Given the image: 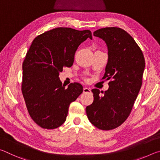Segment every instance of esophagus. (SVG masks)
Segmentation results:
<instances>
[{
    "label": "esophagus",
    "instance_id": "34e87169",
    "mask_svg": "<svg viewBox=\"0 0 160 160\" xmlns=\"http://www.w3.org/2000/svg\"><path fill=\"white\" fill-rule=\"evenodd\" d=\"M83 92L84 93H90V92H91V89L89 88H84Z\"/></svg>",
    "mask_w": 160,
    "mask_h": 160
}]
</instances>
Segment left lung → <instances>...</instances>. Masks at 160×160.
I'll return each instance as SVG.
<instances>
[{
  "label": "left lung",
  "mask_w": 160,
  "mask_h": 160,
  "mask_svg": "<svg viewBox=\"0 0 160 160\" xmlns=\"http://www.w3.org/2000/svg\"><path fill=\"white\" fill-rule=\"evenodd\" d=\"M93 34L106 43L108 61L102 79L111 81L102 95L92 90L94 101L86 113L94 126L109 131L121 125L131 112L142 86L145 58L133 38L122 29L102 28Z\"/></svg>",
  "instance_id": "1"
}]
</instances>
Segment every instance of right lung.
<instances>
[{
	"label": "right lung",
	"instance_id": "obj_1",
	"mask_svg": "<svg viewBox=\"0 0 160 160\" xmlns=\"http://www.w3.org/2000/svg\"><path fill=\"white\" fill-rule=\"evenodd\" d=\"M90 38V30L58 28L32 42L22 64V92L31 118L40 127L54 129L66 120L70 104L83 92L80 83L65 88L59 78L63 67H71L79 45Z\"/></svg>",
	"mask_w": 160,
	"mask_h": 160
}]
</instances>
